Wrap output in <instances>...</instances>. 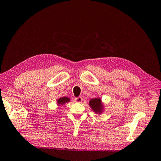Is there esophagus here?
Instances as JSON below:
<instances>
[{
    "instance_id": "obj_1",
    "label": "esophagus",
    "mask_w": 161,
    "mask_h": 161,
    "mask_svg": "<svg viewBox=\"0 0 161 161\" xmlns=\"http://www.w3.org/2000/svg\"><path fill=\"white\" fill-rule=\"evenodd\" d=\"M75 100L76 103H81V102L82 101V98L81 97H76Z\"/></svg>"
}]
</instances>
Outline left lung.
<instances>
[{
	"label": "left lung",
	"mask_w": 161,
	"mask_h": 161,
	"mask_svg": "<svg viewBox=\"0 0 161 161\" xmlns=\"http://www.w3.org/2000/svg\"><path fill=\"white\" fill-rule=\"evenodd\" d=\"M89 105L94 111L98 112L101 110V100L99 99H91L89 102Z\"/></svg>",
	"instance_id": "1"
}]
</instances>
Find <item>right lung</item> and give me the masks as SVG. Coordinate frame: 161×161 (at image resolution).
Here are the masks:
<instances>
[{
	"label": "right lung",
	"mask_w": 161,
	"mask_h": 161,
	"mask_svg": "<svg viewBox=\"0 0 161 161\" xmlns=\"http://www.w3.org/2000/svg\"><path fill=\"white\" fill-rule=\"evenodd\" d=\"M69 100L70 99L68 98V97H62V98H60L59 99H58V102L59 104H64L66 103V102L69 101Z\"/></svg>",
	"instance_id": "add662e5"
}]
</instances>
